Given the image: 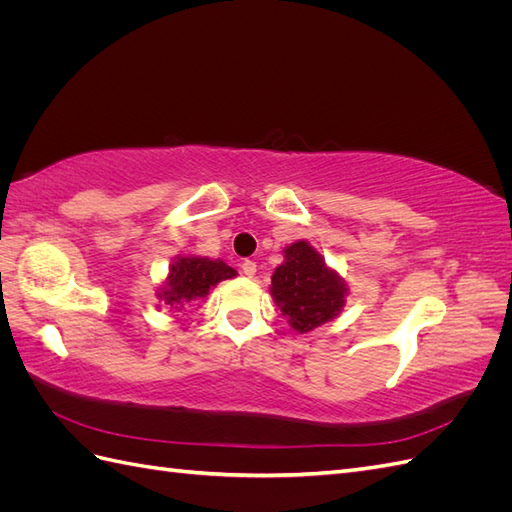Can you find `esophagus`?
<instances>
[{
  "instance_id": "obj_1",
  "label": "esophagus",
  "mask_w": 512,
  "mask_h": 512,
  "mask_svg": "<svg viewBox=\"0 0 512 512\" xmlns=\"http://www.w3.org/2000/svg\"><path fill=\"white\" fill-rule=\"evenodd\" d=\"M241 271H243V275H245V277H254V275H256V262H252V260H245L243 265H241Z\"/></svg>"
}]
</instances>
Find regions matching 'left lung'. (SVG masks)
Wrapping results in <instances>:
<instances>
[{
    "label": "left lung",
    "instance_id": "8db88e82",
    "mask_svg": "<svg viewBox=\"0 0 512 512\" xmlns=\"http://www.w3.org/2000/svg\"><path fill=\"white\" fill-rule=\"evenodd\" d=\"M269 290L297 333H309L337 318L350 294L344 277L307 239L284 247V262L275 267Z\"/></svg>",
    "mask_w": 512,
    "mask_h": 512
}]
</instances>
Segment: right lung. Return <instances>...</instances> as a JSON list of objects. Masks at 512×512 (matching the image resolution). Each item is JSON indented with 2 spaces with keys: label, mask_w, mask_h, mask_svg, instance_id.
Listing matches in <instances>:
<instances>
[{
  "label": "right lung",
  "mask_w": 512,
  "mask_h": 512,
  "mask_svg": "<svg viewBox=\"0 0 512 512\" xmlns=\"http://www.w3.org/2000/svg\"><path fill=\"white\" fill-rule=\"evenodd\" d=\"M237 271L220 258H207L196 254H179L170 262L164 280L156 286V297L162 305L179 316L188 312V305L205 299L207 294L224 280H232Z\"/></svg>",
  "instance_id": "1"
}]
</instances>
